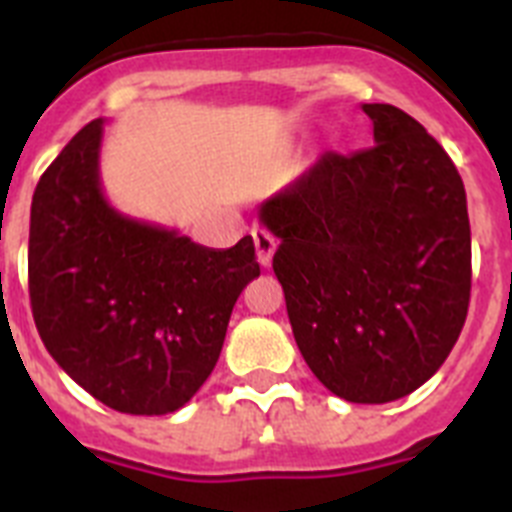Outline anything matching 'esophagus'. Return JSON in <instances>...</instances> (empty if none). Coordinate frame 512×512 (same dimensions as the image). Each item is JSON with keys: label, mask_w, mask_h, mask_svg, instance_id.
I'll list each match as a JSON object with an SVG mask.
<instances>
[{"label": "esophagus", "mask_w": 512, "mask_h": 512, "mask_svg": "<svg viewBox=\"0 0 512 512\" xmlns=\"http://www.w3.org/2000/svg\"><path fill=\"white\" fill-rule=\"evenodd\" d=\"M253 246H256V259H259L261 266H269L271 259H274V251H277V241L274 235L266 233V230L256 228L253 230Z\"/></svg>", "instance_id": "esophagus-1"}]
</instances>
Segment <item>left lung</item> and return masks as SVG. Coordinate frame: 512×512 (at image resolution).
Segmentation results:
<instances>
[{"label":"left lung","instance_id":"left-lung-1","mask_svg":"<svg viewBox=\"0 0 512 512\" xmlns=\"http://www.w3.org/2000/svg\"><path fill=\"white\" fill-rule=\"evenodd\" d=\"M374 146L323 153L261 202L297 348L333 395L400 400L441 369L472 289L467 192L408 112L361 104Z\"/></svg>","mask_w":512,"mask_h":512}]
</instances>
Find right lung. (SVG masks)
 Returning a JSON list of instances; mask_svg holds the SVG:
<instances>
[{
    "label": "right lung",
    "instance_id": "obj_1",
    "mask_svg": "<svg viewBox=\"0 0 512 512\" xmlns=\"http://www.w3.org/2000/svg\"><path fill=\"white\" fill-rule=\"evenodd\" d=\"M104 120L40 176L30 207V305L48 354L117 413L184 408L215 369L235 300L261 274L253 238L207 248L122 215L99 179Z\"/></svg>",
    "mask_w": 512,
    "mask_h": 512
}]
</instances>
